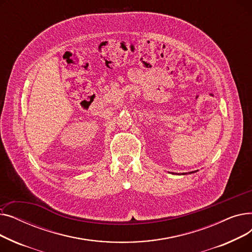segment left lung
I'll use <instances>...</instances> for the list:
<instances>
[{"mask_svg":"<svg viewBox=\"0 0 252 252\" xmlns=\"http://www.w3.org/2000/svg\"><path fill=\"white\" fill-rule=\"evenodd\" d=\"M196 171H198V170H194V171H190V173H188V174H193V173H196ZM173 175H174V173H173ZM176 175H179V174H176ZM181 175H187V173H183V174H181Z\"/></svg>","mask_w":252,"mask_h":252,"instance_id":"obj_1","label":"left lung"}]
</instances>
